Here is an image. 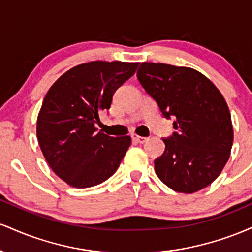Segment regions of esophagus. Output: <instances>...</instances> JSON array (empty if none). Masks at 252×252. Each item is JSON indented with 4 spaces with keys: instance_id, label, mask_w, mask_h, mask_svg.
<instances>
[{
    "instance_id": "34e87169",
    "label": "esophagus",
    "mask_w": 252,
    "mask_h": 252,
    "mask_svg": "<svg viewBox=\"0 0 252 252\" xmlns=\"http://www.w3.org/2000/svg\"><path fill=\"white\" fill-rule=\"evenodd\" d=\"M132 141H135L136 143H144L147 141V137H142V136L138 135H132Z\"/></svg>"
}]
</instances>
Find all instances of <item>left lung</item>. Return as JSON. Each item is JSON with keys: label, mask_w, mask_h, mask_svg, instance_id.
<instances>
[{"label": "left lung", "mask_w": 252, "mask_h": 252, "mask_svg": "<svg viewBox=\"0 0 252 252\" xmlns=\"http://www.w3.org/2000/svg\"><path fill=\"white\" fill-rule=\"evenodd\" d=\"M137 79L176 131L154 161L161 181L180 193L198 192L218 178L233 143L230 110L216 85L190 67L142 63Z\"/></svg>", "instance_id": "8db88e82"}]
</instances>
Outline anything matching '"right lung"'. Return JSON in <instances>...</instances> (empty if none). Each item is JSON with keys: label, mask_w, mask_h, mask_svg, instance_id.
I'll return each mask as SVG.
<instances>
[{"label": "right lung", "mask_w": 252, "mask_h": 252, "mask_svg": "<svg viewBox=\"0 0 252 252\" xmlns=\"http://www.w3.org/2000/svg\"><path fill=\"white\" fill-rule=\"evenodd\" d=\"M138 63L90 62L72 67L43 99L36 122L39 146L50 167L72 187L102 184L116 172L131 144L130 136L98 131L99 112L134 76Z\"/></svg>", "instance_id": "1"}]
</instances>
